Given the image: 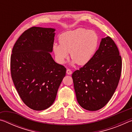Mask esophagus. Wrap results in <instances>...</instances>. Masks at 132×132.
Here are the masks:
<instances>
[{"label": "esophagus", "instance_id": "34e87169", "mask_svg": "<svg viewBox=\"0 0 132 132\" xmlns=\"http://www.w3.org/2000/svg\"><path fill=\"white\" fill-rule=\"evenodd\" d=\"M66 73L68 75H71L72 74V71H71L70 69H67V70H66Z\"/></svg>", "mask_w": 132, "mask_h": 132}]
</instances>
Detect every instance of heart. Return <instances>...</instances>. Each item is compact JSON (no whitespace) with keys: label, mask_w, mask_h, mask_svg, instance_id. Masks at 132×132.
Listing matches in <instances>:
<instances>
[{"label":"heart","mask_w":132,"mask_h":132,"mask_svg":"<svg viewBox=\"0 0 132 132\" xmlns=\"http://www.w3.org/2000/svg\"><path fill=\"white\" fill-rule=\"evenodd\" d=\"M59 44H55L53 50L59 63H64L69 53L74 63L84 65L90 61L98 44V37L93 30L77 28L62 34Z\"/></svg>","instance_id":"obj_1"}]
</instances>
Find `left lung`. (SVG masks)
I'll return each mask as SVG.
<instances>
[{"mask_svg": "<svg viewBox=\"0 0 132 132\" xmlns=\"http://www.w3.org/2000/svg\"><path fill=\"white\" fill-rule=\"evenodd\" d=\"M121 71L117 45L111 37L103 38L90 61L71 76L80 105L91 111L103 108L117 88Z\"/></svg>", "mask_w": 132, "mask_h": 132, "instance_id": "1", "label": "left lung"}]
</instances>
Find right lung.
<instances>
[{
  "label": "right lung",
  "mask_w": 132,
  "mask_h": 132,
  "mask_svg": "<svg viewBox=\"0 0 132 132\" xmlns=\"http://www.w3.org/2000/svg\"><path fill=\"white\" fill-rule=\"evenodd\" d=\"M55 30L28 28L12 50L10 71L13 83L22 101L33 110H44L52 105L66 75L65 67L56 63L50 53L53 50Z\"/></svg>",
  "instance_id": "1"
}]
</instances>
